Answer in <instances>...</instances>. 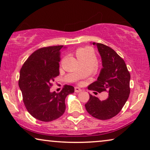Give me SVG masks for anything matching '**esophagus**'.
<instances>
[{"label":"esophagus","mask_w":150,"mask_h":150,"mask_svg":"<svg viewBox=\"0 0 150 150\" xmlns=\"http://www.w3.org/2000/svg\"><path fill=\"white\" fill-rule=\"evenodd\" d=\"M81 90L79 88H78V87H75V92H77H77H81Z\"/></svg>","instance_id":"obj_1"}]
</instances>
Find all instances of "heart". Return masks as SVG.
I'll return each instance as SVG.
<instances>
[{"mask_svg": "<svg viewBox=\"0 0 150 150\" xmlns=\"http://www.w3.org/2000/svg\"><path fill=\"white\" fill-rule=\"evenodd\" d=\"M76 56L82 62H95V55L91 47H80L76 51Z\"/></svg>", "mask_w": 150, "mask_h": 150, "instance_id": "obj_1", "label": "heart"}]
</instances>
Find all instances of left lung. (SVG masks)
<instances>
[{
	"mask_svg": "<svg viewBox=\"0 0 150 150\" xmlns=\"http://www.w3.org/2000/svg\"><path fill=\"white\" fill-rule=\"evenodd\" d=\"M96 45L102 60L101 69L96 81L88 88L100 93L108 91L106 100L90 94V99L85 105L92 116L99 120H109L122 110L130 94V75L124 60L113 49L102 43H92Z\"/></svg>",
	"mask_w": 150,
	"mask_h": 150,
	"instance_id": "left-lung-1",
	"label": "left lung"
}]
</instances>
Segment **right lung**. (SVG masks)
Here are the masks:
<instances>
[{
  "mask_svg": "<svg viewBox=\"0 0 150 150\" xmlns=\"http://www.w3.org/2000/svg\"><path fill=\"white\" fill-rule=\"evenodd\" d=\"M63 45L37 50L28 57L20 73L19 87L29 113L42 122H51L64 113L65 98L74 87L65 85L59 93L50 92L54 78L59 75L60 50Z\"/></svg>",
  "mask_w": 150,
  "mask_h": 150,
  "instance_id": "obj_1",
  "label": "right lung"
}]
</instances>
